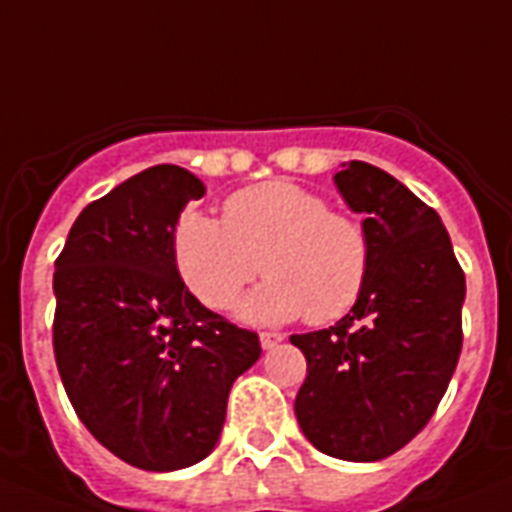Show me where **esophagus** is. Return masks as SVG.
<instances>
[{"label": "esophagus", "instance_id": "1", "mask_svg": "<svg viewBox=\"0 0 512 512\" xmlns=\"http://www.w3.org/2000/svg\"><path fill=\"white\" fill-rule=\"evenodd\" d=\"M281 342H283L281 332H260V345L265 350L275 348V345H281Z\"/></svg>", "mask_w": 512, "mask_h": 512}]
</instances>
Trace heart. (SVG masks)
Masks as SVG:
<instances>
[{"label": "heart", "mask_w": 512, "mask_h": 512, "mask_svg": "<svg viewBox=\"0 0 512 512\" xmlns=\"http://www.w3.org/2000/svg\"><path fill=\"white\" fill-rule=\"evenodd\" d=\"M172 255L185 286L208 309H231L262 268L268 281L242 306L244 317L286 322L306 314L327 324L361 299L373 244L353 213L332 211L314 190L273 180L231 193L221 221L182 213Z\"/></svg>", "instance_id": "heart-1"}]
</instances>
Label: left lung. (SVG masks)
Returning a JSON list of instances; mask_svg holds the SVG:
<instances>
[{"label": "left lung", "instance_id": "left-lung-1", "mask_svg": "<svg viewBox=\"0 0 512 512\" xmlns=\"http://www.w3.org/2000/svg\"><path fill=\"white\" fill-rule=\"evenodd\" d=\"M335 182L366 213L371 275L335 327L291 335L306 358L296 420L327 456L379 461L407 446L446 394L466 278L441 216L389 172L350 162Z\"/></svg>", "mask_w": 512, "mask_h": 512}]
</instances>
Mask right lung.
I'll list each match as a JSON object with an SVG mask.
<instances>
[{
  "label": "right lung",
  "mask_w": 512,
  "mask_h": 512,
  "mask_svg": "<svg viewBox=\"0 0 512 512\" xmlns=\"http://www.w3.org/2000/svg\"><path fill=\"white\" fill-rule=\"evenodd\" d=\"M206 193L175 164L133 175L79 213L56 257L53 355L84 428L126 464H198L260 337L195 299L172 255L180 211Z\"/></svg>",
  "instance_id": "obj_1"
}]
</instances>
